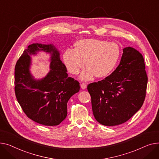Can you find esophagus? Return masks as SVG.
I'll use <instances>...</instances> for the list:
<instances>
[{
  "mask_svg": "<svg viewBox=\"0 0 159 159\" xmlns=\"http://www.w3.org/2000/svg\"><path fill=\"white\" fill-rule=\"evenodd\" d=\"M81 88L82 89H85L87 88V84L85 83H82L81 84Z\"/></svg>",
  "mask_w": 159,
  "mask_h": 159,
  "instance_id": "1",
  "label": "esophagus"
}]
</instances>
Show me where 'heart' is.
<instances>
[{
  "label": "heart",
  "instance_id": "1",
  "mask_svg": "<svg viewBox=\"0 0 159 159\" xmlns=\"http://www.w3.org/2000/svg\"><path fill=\"white\" fill-rule=\"evenodd\" d=\"M120 56L119 46L115 42L86 39L76 42L74 50L68 49L63 54V61L68 71L76 75L85 66L81 75L83 80H90L95 74L103 78L112 71Z\"/></svg>",
  "mask_w": 159,
  "mask_h": 159
}]
</instances>
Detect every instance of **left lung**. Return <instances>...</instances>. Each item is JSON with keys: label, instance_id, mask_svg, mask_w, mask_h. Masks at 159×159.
Listing matches in <instances>:
<instances>
[{"label": "left lung", "instance_id": "8db88e82", "mask_svg": "<svg viewBox=\"0 0 159 159\" xmlns=\"http://www.w3.org/2000/svg\"><path fill=\"white\" fill-rule=\"evenodd\" d=\"M147 83L143 55L130 47L123 49L116 69L104 80L87 86L96 120L109 126L126 122L143 106Z\"/></svg>", "mask_w": 159, "mask_h": 159}]
</instances>
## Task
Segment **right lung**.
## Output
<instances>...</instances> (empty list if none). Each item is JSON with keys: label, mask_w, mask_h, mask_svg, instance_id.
Returning a JSON list of instances; mask_svg holds the SVG:
<instances>
[{"label": "right lung", "mask_w": 159, "mask_h": 159, "mask_svg": "<svg viewBox=\"0 0 159 159\" xmlns=\"http://www.w3.org/2000/svg\"><path fill=\"white\" fill-rule=\"evenodd\" d=\"M39 50L51 54V70L45 78L36 80L29 72V54ZM80 89V83L68 76L66 67L53 45H30L16 61L15 96L25 115L37 123L44 126L60 125L67 117L69 99Z\"/></svg>", "instance_id": "1"}]
</instances>
